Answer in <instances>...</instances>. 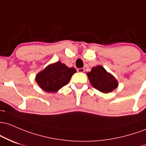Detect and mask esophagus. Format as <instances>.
Returning <instances> with one entry per match:
<instances>
[{
	"mask_svg": "<svg viewBox=\"0 0 146 146\" xmlns=\"http://www.w3.org/2000/svg\"><path fill=\"white\" fill-rule=\"evenodd\" d=\"M85 70L83 68H78L77 69V72H81V73H83L84 72Z\"/></svg>",
	"mask_w": 146,
	"mask_h": 146,
	"instance_id": "1",
	"label": "esophagus"
}]
</instances>
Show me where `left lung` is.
Instances as JSON below:
<instances>
[{"instance_id": "obj_1", "label": "left lung", "mask_w": 146, "mask_h": 146, "mask_svg": "<svg viewBox=\"0 0 146 146\" xmlns=\"http://www.w3.org/2000/svg\"><path fill=\"white\" fill-rule=\"evenodd\" d=\"M87 75L92 86L101 92H110L118 86L117 79L101 65L92 68Z\"/></svg>"}]
</instances>
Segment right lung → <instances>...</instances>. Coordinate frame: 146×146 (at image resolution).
Instances as JSON below:
<instances>
[{"mask_svg":"<svg viewBox=\"0 0 146 146\" xmlns=\"http://www.w3.org/2000/svg\"><path fill=\"white\" fill-rule=\"evenodd\" d=\"M76 69L68 68L60 61L49 65L36 76V82L47 92H56L66 86Z\"/></svg>","mask_w":146,"mask_h":146,"instance_id":"1","label":"right lung"}]
</instances>
